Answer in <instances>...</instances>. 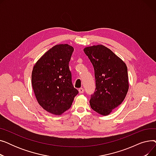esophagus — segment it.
<instances>
[{
  "label": "esophagus",
  "instance_id": "1",
  "mask_svg": "<svg viewBox=\"0 0 156 156\" xmlns=\"http://www.w3.org/2000/svg\"><path fill=\"white\" fill-rule=\"evenodd\" d=\"M78 91H79V93L80 94H83V92H84V89L83 88H80L79 89H78Z\"/></svg>",
  "mask_w": 156,
  "mask_h": 156
}]
</instances>
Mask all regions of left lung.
I'll use <instances>...</instances> for the list:
<instances>
[{
    "mask_svg": "<svg viewBox=\"0 0 156 156\" xmlns=\"http://www.w3.org/2000/svg\"><path fill=\"white\" fill-rule=\"evenodd\" d=\"M84 52L95 71L96 87L91 95L90 105L97 113L107 116L122 103L128 92L126 65L102 45L87 47Z\"/></svg>",
    "mask_w": 156,
    "mask_h": 156,
    "instance_id": "obj_1",
    "label": "left lung"
}]
</instances>
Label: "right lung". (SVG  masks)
<instances>
[{
    "label": "right lung",
    "instance_id": "1",
    "mask_svg": "<svg viewBox=\"0 0 156 156\" xmlns=\"http://www.w3.org/2000/svg\"><path fill=\"white\" fill-rule=\"evenodd\" d=\"M73 51L68 44L56 45L42 56L32 71V87L38 104L55 115L69 109L78 94L69 68Z\"/></svg>",
    "mask_w": 156,
    "mask_h": 156
}]
</instances>
